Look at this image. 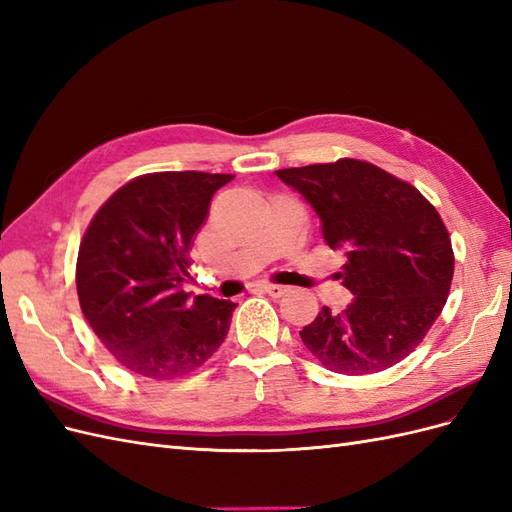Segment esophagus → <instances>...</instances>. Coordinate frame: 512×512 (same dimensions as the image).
<instances>
[{"instance_id": "1", "label": "esophagus", "mask_w": 512, "mask_h": 512, "mask_svg": "<svg viewBox=\"0 0 512 512\" xmlns=\"http://www.w3.org/2000/svg\"><path fill=\"white\" fill-rule=\"evenodd\" d=\"M262 290H265L269 297H275V299H280V297H284V294L290 290L288 286H282V284H265L262 286Z\"/></svg>"}]
</instances>
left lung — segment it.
Instances as JSON below:
<instances>
[{
    "instance_id": "8db88e82",
    "label": "left lung",
    "mask_w": 512,
    "mask_h": 512,
    "mask_svg": "<svg viewBox=\"0 0 512 512\" xmlns=\"http://www.w3.org/2000/svg\"><path fill=\"white\" fill-rule=\"evenodd\" d=\"M314 207L322 239L348 256L339 314L324 305L301 331L305 348L335 374L365 376L404 361L423 342L451 290V235L412 183L371 162L275 170Z\"/></svg>"
}]
</instances>
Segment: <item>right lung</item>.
I'll use <instances>...</instances> for the list:
<instances>
[{
	"instance_id": "obj_1",
	"label": "right lung",
	"mask_w": 512,
	"mask_h": 512,
	"mask_svg": "<svg viewBox=\"0 0 512 512\" xmlns=\"http://www.w3.org/2000/svg\"><path fill=\"white\" fill-rule=\"evenodd\" d=\"M235 175L166 170L134 177L91 218L76 292L104 348L132 374L175 380L218 352L237 303L181 290L211 196Z\"/></svg>"
}]
</instances>
